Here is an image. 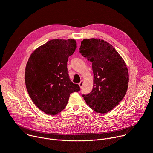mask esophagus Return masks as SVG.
Returning a JSON list of instances; mask_svg holds the SVG:
<instances>
[{
    "label": "esophagus",
    "instance_id": "obj_1",
    "mask_svg": "<svg viewBox=\"0 0 153 153\" xmlns=\"http://www.w3.org/2000/svg\"><path fill=\"white\" fill-rule=\"evenodd\" d=\"M83 84H84V81H82V80H81V82L79 83V86L80 87V88H82V85H83Z\"/></svg>",
    "mask_w": 153,
    "mask_h": 153
}]
</instances>
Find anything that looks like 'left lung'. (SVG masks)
Here are the masks:
<instances>
[{"label": "left lung", "instance_id": "1", "mask_svg": "<svg viewBox=\"0 0 153 153\" xmlns=\"http://www.w3.org/2000/svg\"><path fill=\"white\" fill-rule=\"evenodd\" d=\"M79 53L92 62L94 75L92 91L83 94L84 99L95 112L106 113L122 100L127 92L126 64L112 45L103 39H84Z\"/></svg>", "mask_w": 153, "mask_h": 153}]
</instances>
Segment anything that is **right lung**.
<instances>
[{
    "label": "right lung",
    "instance_id": "1",
    "mask_svg": "<svg viewBox=\"0 0 153 153\" xmlns=\"http://www.w3.org/2000/svg\"><path fill=\"white\" fill-rule=\"evenodd\" d=\"M76 48L75 39H54L37 48L26 64L25 82L35 105L56 115L67 105L70 94L80 90L69 79L67 62Z\"/></svg>",
    "mask_w": 153,
    "mask_h": 153
}]
</instances>
